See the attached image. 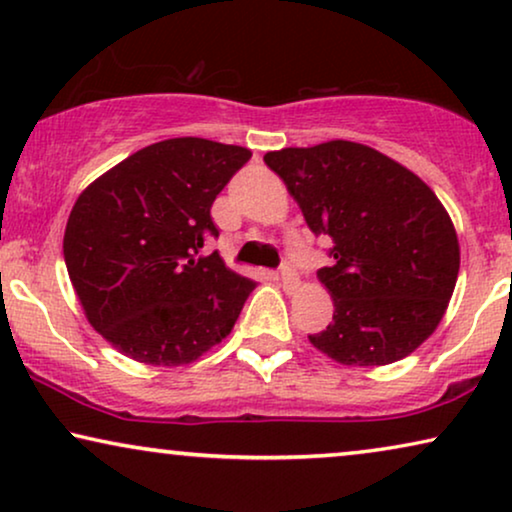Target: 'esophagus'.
Masks as SVG:
<instances>
[{
    "instance_id": "esophagus-1",
    "label": "esophagus",
    "mask_w": 512,
    "mask_h": 512,
    "mask_svg": "<svg viewBox=\"0 0 512 512\" xmlns=\"http://www.w3.org/2000/svg\"><path fill=\"white\" fill-rule=\"evenodd\" d=\"M277 279H279V282L284 284V289H289V291L298 289V272L293 270L289 263H286V265H282V268H279V272H277Z\"/></svg>"
}]
</instances>
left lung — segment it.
Segmentation results:
<instances>
[{"label": "left lung", "mask_w": 512, "mask_h": 512, "mask_svg": "<svg viewBox=\"0 0 512 512\" xmlns=\"http://www.w3.org/2000/svg\"><path fill=\"white\" fill-rule=\"evenodd\" d=\"M314 235L333 242L317 272L333 321L310 342L342 366H387L443 319L459 275V240L436 193L370 146L333 139L263 156Z\"/></svg>", "instance_id": "obj_1"}]
</instances>
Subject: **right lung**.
Returning a JSON list of instances; mask_svg holds the SVG:
<instances>
[{"label": "right lung", "mask_w": 512, "mask_h": 512, "mask_svg": "<svg viewBox=\"0 0 512 512\" xmlns=\"http://www.w3.org/2000/svg\"><path fill=\"white\" fill-rule=\"evenodd\" d=\"M251 158L244 146L177 137L132 153L74 202L65 263L90 326L146 366H184L233 331L254 282L221 256L216 195Z\"/></svg>", "instance_id": "1"}]
</instances>
